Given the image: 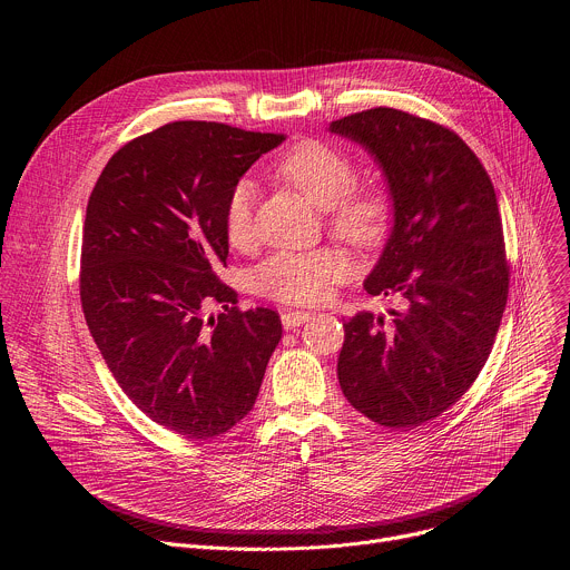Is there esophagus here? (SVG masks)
I'll return each mask as SVG.
<instances>
[{
	"mask_svg": "<svg viewBox=\"0 0 570 570\" xmlns=\"http://www.w3.org/2000/svg\"><path fill=\"white\" fill-rule=\"evenodd\" d=\"M311 317H313V313H308V311H288L282 315V324L286 332H293V330L302 327V324L308 322Z\"/></svg>",
	"mask_w": 570,
	"mask_h": 570,
	"instance_id": "obj_1",
	"label": "esophagus"
}]
</instances>
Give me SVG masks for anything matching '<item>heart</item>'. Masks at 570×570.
<instances>
[{"instance_id": "b5f03b06", "label": "heart", "mask_w": 570, "mask_h": 570, "mask_svg": "<svg viewBox=\"0 0 570 570\" xmlns=\"http://www.w3.org/2000/svg\"><path fill=\"white\" fill-rule=\"evenodd\" d=\"M277 174L308 203L327 209L334 234L352 246L372 248L385 236L387 198L376 189H352L356 174L350 157L338 148L320 141L297 144L279 159ZM255 194L253 180H238L225 203L223 227L234 248H246L253 240ZM347 275L350 259L334 248L277 253L253 273V286L286 304H320Z\"/></svg>"}]
</instances>
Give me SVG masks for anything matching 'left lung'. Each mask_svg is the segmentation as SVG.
<instances>
[{
  "instance_id": "1",
  "label": "left lung",
  "mask_w": 570,
  "mask_h": 570,
  "mask_svg": "<svg viewBox=\"0 0 570 570\" xmlns=\"http://www.w3.org/2000/svg\"><path fill=\"white\" fill-rule=\"evenodd\" d=\"M374 159L392 227L365 277L370 295H401L390 322H343L338 381L372 422L411 431L469 390L492 352L508 302V262L494 185L449 128L394 108L330 124Z\"/></svg>"
}]
</instances>
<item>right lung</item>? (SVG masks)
Wrapping results in <instances>:
<instances>
[{"mask_svg": "<svg viewBox=\"0 0 570 570\" xmlns=\"http://www.w3.org/2000/svg\"><path fill=\"white\" fill-rule=\"evenodd\" d=\"M282 135L176 121L119 148L88 200L80 304L128 399L185 438L227 433L257 401L279 315L238 311L214 271L234 185ZM212 303L224 313L206 315Z\"/></svg>", "mask_w": 570, "mask_h": 570, "instance_id": "obj_1", "label": "right lung"}]
</instances>
